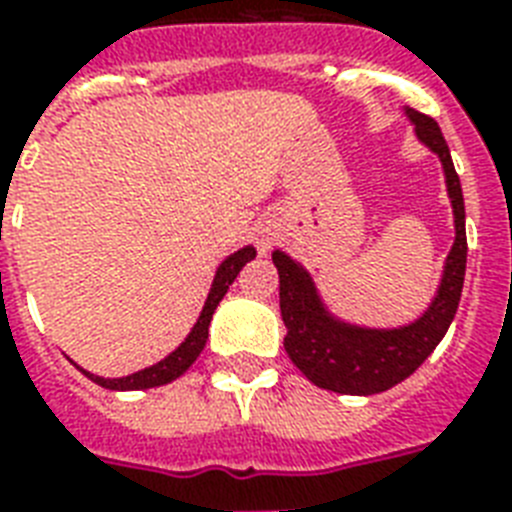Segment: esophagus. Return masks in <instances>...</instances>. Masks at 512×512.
Returning <instances> with one entry per match:
<instances>
[{
  "instance_id": "esophagus-1",
  "label": "esophagus",
  "mask_w": 512,
  "mask_h": 512,
  "mask_svg": "<svg viewBox=\"0 0 512 512\" xmlns=\"http://www.w3.org/2000/svg\"><path fill=\"white\" fill-rule=\"evenodd\" d=\"M260 247H263V252L268 249V241H260Z\"/></svg>"
}]
</instances>
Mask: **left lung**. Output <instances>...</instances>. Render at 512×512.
Here are the masks:
<instances>
[{"mask_svg": "<svg viewBox=\"0 0 512 512\" xmlns=\"http://www.w3.org/2000/svg\"><path fill=\"white\" fill-rule=\"evenodd\" d=\"M406 114L417 127L422 143L430 146V151H436L444 162L446 188L452 196L454 225H457V239L446 257L444 279L436 300L422 313V319L401 329H361L340 324L321 308L311 276L284 252H273V265L279 268L281 319L287 324L284 348L297 369L324 390L372 396L398 385L433 353L460 305L465 263H468L460 175L454 170L452 154L436 119L414 108H406Z\"/></svg>", "mask_w": 512, "mask_h": 512, "instance_id": "1", "label": "left lung"}]
</instances>
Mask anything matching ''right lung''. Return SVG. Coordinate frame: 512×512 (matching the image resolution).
Returning a JSON list of instances; mask_svg holds the SVG:
<instances>
[{
	"mask_svg": "<svg viewBox=\"0 0 512 512\" xmlns=\"http://www.w3.org/2000/svg\"><path fill=\"white\" fill-rule=\"evenodd\" d=\"M255 257V249L252 247H244L239 252H233L228 260H225L215 273V281H212V289H209V297L207 303H204V311H201L199 321H196V327L191 329V335L185 337V342L175 353L159 361V364L148 366L143 372H135L130 377H119V380H106V377H95L90 372H82L90 377L92 382H98L100 388H108V390H143V388H156V385H167V382L177 380L180 374L188 369V366L199 358V353L204 350L207 345V337H209V321H212V313H215L217 303L223 300L228 287L233 284V279L239 276V271L244 265L249 263Z\"/></svg>",
	"mask_w": 512,
	"mask_h": 512,
	"instance_id": "1",
	"label": "right lung"
}]
</instances>
